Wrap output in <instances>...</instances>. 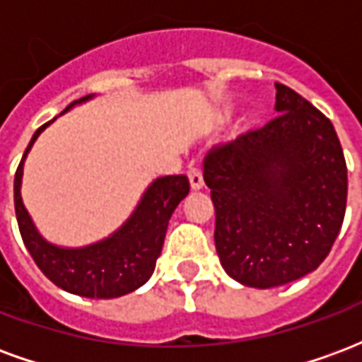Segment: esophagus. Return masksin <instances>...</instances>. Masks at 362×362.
<instances>
[{"label": "esophagus", "mask_w": 362, "mask_h": 362, "mask_svg": "<svg viewBox=\"0 0 362 362\" xmlns=\"http://www.w3.org/2000/svg\"><path fill=\"white\" fill-rule=\"evenodd\" d=\"M188 178H189V186H192V189L204 188V174H202V168L192 166V168L188 170Z\"/></svg>", "instance_id": "esophagus-1"}]
</instances>
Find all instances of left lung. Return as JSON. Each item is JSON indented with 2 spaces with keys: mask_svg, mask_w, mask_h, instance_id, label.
I'll return each mask as SVG.
<instances>
[{
  "mask_svg": "<svg viewBox=\"0 0 362 362\" xmlns=\"http://www.w3.org/2000/svg\"><path fill=\"white\" fill-rule=\"evenodd\" d=\"M275 89L277 116L215 145L204 160L221 266L256 288L314 272L347 205V165L332 122L287 85Z\"/></svg>",
  "mask_w": 362,
  "mask_h": 362,
  "instance_id": "left-lung-1",
  "label": "left lung"
}]
</instances>
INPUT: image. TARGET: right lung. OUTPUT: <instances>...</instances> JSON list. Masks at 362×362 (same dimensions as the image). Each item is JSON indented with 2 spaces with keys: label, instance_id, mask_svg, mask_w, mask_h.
<instances>
[{
  "label": "right lung",
  "instance_id": "right-lung-1",
  "mask_svg": "<svg viewBox=\"0 0 362 362\" xmlns=\"http://www.w3.org/2000/svg\"><path fill=\"white\" fill-rule=\"evenodd\" d=\"M90 96L93 95L75 100L64 112L74 104L89 100ZM48 124L36 129L15 173V213L23 243L40 272L67 293L87 298H116L127 295L147 283L155 272L170 215L176 205L188 196V176L176 174L157 178L143 194L132 217L108 238L83 248H59L46 243L38 235L21 199L25 158L36 137Z\"/></svg>",
  "mask_w": 362,
  "mask_h": 362
}]
</instances>
